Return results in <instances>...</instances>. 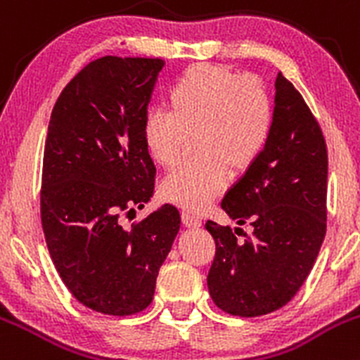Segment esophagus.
Instances as JSON below:
<instances>
[{
    "instance_id": "esophagus-1",
    "label": "esophagus",
    "mask_w": 360,
    "mask_h": 360,
    "mask_svg": "<svg viewBox=\"0 0 360 360\" xmlns=\"http://www.w3.org/2000/svg\"><path fill=\"white\" fill-rule=\"evenodd\" d=\"M183 222L186 228H200L202 226V219L196 217L195 214H191V212H183Z\"/></svg>"
}]
</instances>
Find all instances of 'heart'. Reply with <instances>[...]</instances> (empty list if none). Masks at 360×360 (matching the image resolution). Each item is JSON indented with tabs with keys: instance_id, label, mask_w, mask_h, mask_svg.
I'll return each instance as SVG.
<instances>
[{
	"instance_id": "1",
	"label": "heart",
	"mask_w": 360,
	"mask_h": 360,
	"mask_svg": "<svg viewBox=\"0 0 360 360\" xmlns=\"http://www.w3.org/2000/svg\"><path fill=\"white\" fill-rule=\"evenodd\" d=\"M169 108L143 119V141L162 167L181 158L186 134L198 131L196 158L165 177L164 196L190 210H203L228 188L231 167L247 169L262 155L274 127V103L257 79L224 67L195 65L169 91Z\"/></svg>"
}]
</instances>
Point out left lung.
Instances as JSON below:
<instances>
[{
  "label": "left lung",
  "mask_w": 360,
  "mask_h": 360,
  "mask_svg": "<svg viewBox=\"0 0 360 360\" xmlns=\"http://www.w3.org/2000/svg\"><path fill=\"white\" fill-rule=\"evenodd\" d=\"M326 195L323 131L302 94L279 72L269 143L222 200L229 219L252 226V236L238 240L229 226L205 224L215 240L207 285L219 309L257 317L288 304L323 245Z\"/></svg>",
  "instance_id": "8db88e82"
}]
</instances>
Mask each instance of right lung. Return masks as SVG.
<instances>
[{
  "label": "right lung",
  "mask_w": 360,
  "mask_h": 360,
  "mask_svg": "<svg viewBox=\"0 0 360 360\" xmlns=\"http://www.w3.org/2000/svg\"><path fill=\"white\" fill-rule=\"evenodd\" d=\"M162 67L160 58L94 60L62 91L48 126L41 181L48 250L70 293L108 316L148 307L181 228L169 203L132 228L119 217L143 209L155 191L143 119Z\"/></svg>",
  "instance_id": "obj_1"
}]
</instances>
